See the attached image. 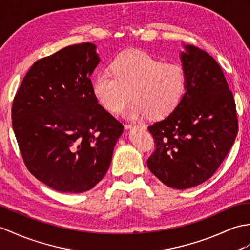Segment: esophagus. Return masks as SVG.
<instances>
[{
  "mask_svg": "<svg viewBox=\"0 0 250 250\" xmlns=\"http://www.w3.org/2000/svg\"><path fill=\"white\" fill-rule=\"evenodd\" d=\"M125 127L126 130H131V129H133V127H138V129L145 130V129H146V125H125Z\"/></svg>",
  "mask_w": 250,
  "mask_h": 250,
  "instance_id": "obj_1",
  "label": "esophagus"
}]
</instances>
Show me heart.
Listing matches in <instances>:
<instances>
[{"label":"heart","instance_id":"1","mask_svg":"<svg viewBox=\"0 0 250 250\" xmlns=\"http://www.w3.org/2000/svg\"><path fill=\"white\" fill-rule=\"evenodd\" d=\"M108 70L92 81V92L106 111L117 114L133 99L126 116L131 119L148 115L151 119L167 117L180 105L187 90V73L175 62L139 50L116 56Z\"/></svg>","mask_w":250,"mask_h":250}]
</instances>
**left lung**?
Wrapping results in <instances>:
<instances>
[{"label":"left lung","mask_w":250,"mask_h":250,"mask_svg":"<svg viewBox=\"0 0 250 250\" xmlns=\"http://www.w3.org/2000/svg\"><path fill=\"white\" fill-rule=\"evenodd\" d=\"M180 59L187 90L180 105L148 127L156 149L150 171L167 187L187 189L210 179L237 134L233 95L216 61L195 45L184 44Z\"/></svg>","instance_id":"obj_1"}]
</instances>
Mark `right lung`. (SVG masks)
<instances>
[{
	"label": "right lung",
	"mask_w": 250,
	"mask_h": 250,
	"mask_svg": "<svg viewBox=\"0 0 250 250\" xmlns=\"http://www.w3.org/2000/svg\"><path fill=\"white\" fill-rule=\"evenodd\" d=\"M94 43L69 45L33 63L15 96L13 129L32 175L62 193H83L105 176L124 125L98 103Z\"/></svg>",
	"instance_id": "obj_1"
}]
</instances>
